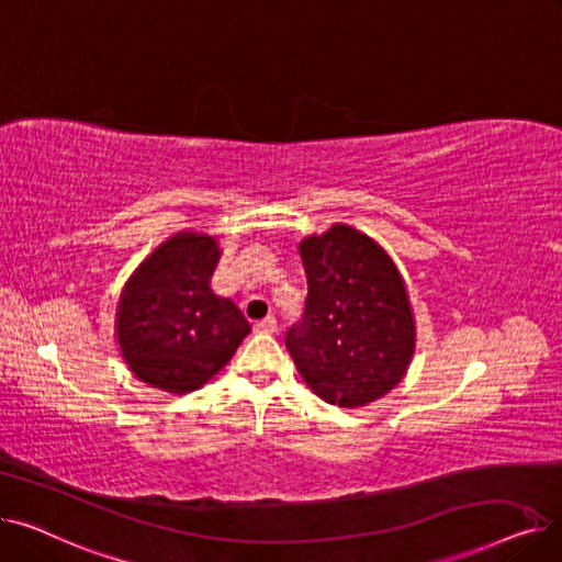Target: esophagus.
Instances as JSON below:
<instances>
[{
  "mask_svg": "<svg viewBox=\"0 0 562 562\" xmlns=\"http://www.w3.org/2000/svg\"><path fill=\"white\" fill-rule=\"evenodd\" d=\"M278 330V321L273 316H266L255 323V333H276Z\"/></svg>",
  "mask_w": 562,
  "mask_h": 562,
  "instance_id": "1",
  "label": "esophagus"
}]
</instances>
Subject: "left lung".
Masks as SVG:
<instances>
[{"label":"left lung","instance_id":"8db88e82","mask_svg":"<svg viewBox=\"0 0 562 562\" xmlns=\"http://www.w3.org/2000/svg\"><path fill=\"white\" fill-rule=\"evenodd\" d=\"M303 321L284 341L307 387L358 407L394 390L415 352V318L392 257L356 227L333 225L301 244Z\"/></svg>","mask_w":562,"mask_h":562}]
</instances>
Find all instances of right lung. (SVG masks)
I'll return each instance as SVG.
<instances>
[{
    "instance_id": "1",
    "label": "right lung",
    "mask_w": 562,
    "mask_h": 562,
    "mask_svg": "<svg viewBox=\"0 0 562 562\" xmlns=\"http://www.w3.org/2000/svg\"><path fill=\"white\" fill-rule=\"evenodd\" d=\"M218 257L214 236L180 232L125 284L115 337L130 371L150 387L170 394L202 387L250 333L241 310L210 286Z\"/></svg>"
}]
</instances>
